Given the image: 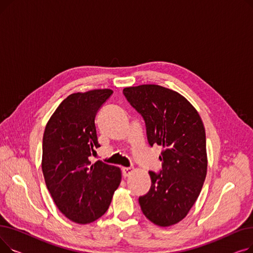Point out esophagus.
Here are the masks:
<instances>
[{
    "label": "esophagus",
    "instance_id": "esophagus-1",
    "mask_svg": "<svg viewBox=\"0 0 253 253\" xmlns=\"http://www.w3.org/2000/svg\"><path fill=\"white\" fill-rule=\"evenodd\" d=\"M132 172H133V168L132 167H124L122 168V174L124 177H128Z\"/></svg>",
    "mask_w": 253,
    "mask_h": 253
}]
</instances>
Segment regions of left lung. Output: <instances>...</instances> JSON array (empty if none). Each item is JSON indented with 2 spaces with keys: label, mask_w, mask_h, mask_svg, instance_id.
Listing matches in <instances>:
<instances>
[{
  "label": "left lung",
  "mask_w": 253,
  "mask_h": 253,
  "mask_svg": "<svg viewBox=\"0 0 253 253\" xmlns=\"http://www.w3.org/2000/svg\"><path fill=\"white\" fill-rule=\"evenodd\" d=\"M123 93L142 116L148 141L164 148L162 170L150 171L151 189L138 202L160 227L183 219L195 204L207 173L205 128L194 106L176 91L159 85L127 87Z\"/></svg>",
  "instance_id": "8db88e82"
}]
</instances>
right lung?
I'll use <instances>...</instances> for the list:
<instances>
[{
	"label": "right lung",
	"instance_id": "right-lung-1",
	"mask_svg": "<svg viewBox=\"0 0 253 253\" xmlns=\"http://www.w3.org/2000/svg\"><path fill=\"white\" fill-rule=\"evenodd\" d=\"M112 94L111 89L73 93L58 105L44 132L42 170L47 189L62 214L80 224L105 213L121 182L119 167L89 161L94 148L100 147L95 116Z\"/></svg>",
	"mask_w": 253,
	"mask_h": 253
}]
</instances>
